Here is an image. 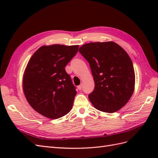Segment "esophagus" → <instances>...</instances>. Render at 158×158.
I'll return each mask as SVG.
<instances>
[{
  "mask_svg": "<svg viewBox=\"0 0 158 158\" xmlns=\"http://www.w3.org/2000/svg\"><path fill=\"white\" fill-rule=\"evenodd\" d=\"M77 89H78L79 90H81L82 89V85H80L77 87Z\"/></svg>",
  "mask_w": 158,
  "mask_h": 158,
  "instance_id": "1",
  "label": "esophagus"
}]
</instances>
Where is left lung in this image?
I'll return each instance as SVG.
<instances>
[{
    "label": "left lung",
    "instance_id": "8db88e82",
    "mask_svg": "<svg viewBox=\"0 0 158 158\" xmlns=\"http://www.w3.org/2000/svg\"><path fill=\"white\" fill-rule=\"evenodd\" d=\"M79 52L89 62L95 87L89 94L94 108L113 113L125 106L135 90L132 60L122 47L113 41L86 43Z\"/></svg>",
    "mask_w": 158,
    "mask_h": 158
}]
</instances>
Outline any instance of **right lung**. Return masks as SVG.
<instances>
[{
  "label": "right lung",
  "instance_id": "add662e5",
  "mask_svg": "<svg viewBox=\"0 0 158 158\" xmlns=\"http://www.w3.org/2000/svg\"><path fill=\"white\" fill-rule=\"evenodd\" d=\"M79 45H43L32 56L22 79L29 105L49 119H58L71 110L77 94L65 66L78 52Z\"/></svg>",
  "mask_w": 158,
  "mask_h": 158
}]
</instances>
